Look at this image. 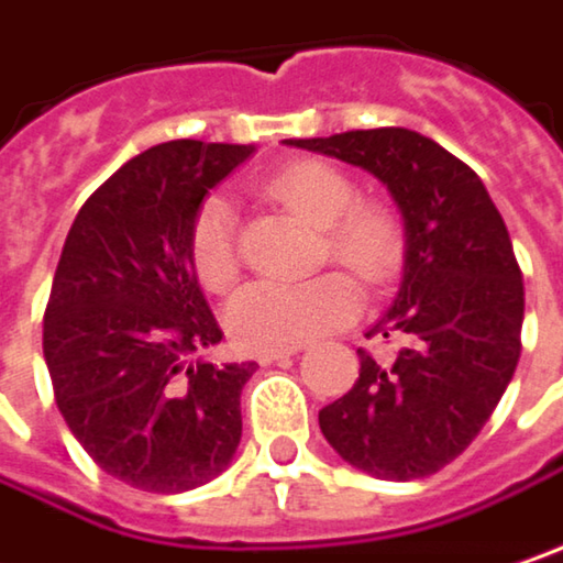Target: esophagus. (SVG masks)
I'll return each instance as SVG.
<instances>
[{"instance_id":"obj_1","label":"esophagus","mask_w":563,"mask_h":563,"mask_svg":"<svg viewBox=\"0 0 563 563\" xmlns=\"http://www.w3.org/2000/svg\"><path fill=\"white\" fill-rule=\"evenodd\" d=\"M302 347H280V350H257L254 353V360L261 363V366H267V363H277V360H286V356H292V353H299Z\"/></svg>"}]
</instances>
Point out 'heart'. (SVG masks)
I'll return each instance as SVG.
<instances>
[{"mask_svg":"<svg viewBox=\"0 0 563 563\" xmlns=\"http://www.w3.org/2000/svg\"><path fill=\"white\" fill-rule=\"evenodd\" d=\"M264 190L286 210L318 225L321 261H338L363 286L379 289L405 264V222L379 200H356L347 175L324 162H296L277 172ZM190 264L197 280L222 292L239 277L235 210L229 197L210 194L190 219ZM360 309V292L341 271L309 280H254L242 286L229 309V334L249 350H280L309 344L331 328L347 324Z\"/></svg>","mask_w":563,"mask_h":563,"instance_id":"1","label":"heart"}]
</instances>
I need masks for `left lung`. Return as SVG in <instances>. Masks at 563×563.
<instances>
[{"label": "left lung", "mask_w": 563, "mask_h": 563, "mask_svg": "<svg viewBox=\"0 0 563 563\" xmlns=\"http://www.w3.org/2000/svg\"><path fill=\"white\" fill-rule=\"evenodd\" d=\"M376 175L405 216V280L366 338H401L385 366L360 353V379L318 411L321 433L353 468L427 478L490 420L522 350V271L481 178L440 143L405 130L289 140Z\"/></svg>", "instance_id": "obj_1"}]
</instances>
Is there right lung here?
I'll return each mask as SVG.
<instances>
[{"label":"right lung","mask_w":563,"mask_h":563,"mask_svg":"<svg viewBox=\"0 0 563 563\" xmlns=\"http://www.w3.org/2000/svg\"><path fill=\"white\" fill-rule=\"evenodd\" d=\"M251 146L172 140L130 158L76 216L44 312L63 420L111 475L150 494L200 487L242 440L257 363L194 360L222 341L190 264V219Z\"/></svg>","instance_id":"1"}]
</instances>
